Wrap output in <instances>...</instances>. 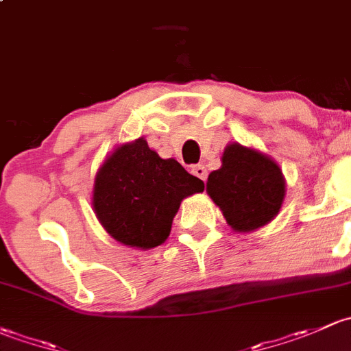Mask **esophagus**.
<instances>
[{
	"label": "esophagus",
	"mask_w": 351,
	"mask_h": 351,
	"mask_svg": "<svg viewBox=\"0 0 351 351\" xmlns=\"http://www.w3.org/2000/svg\"><path fill=\"white\" fill-rule=\"evenodd\" d=\"M191 172L196 177H199L201 180L208 179V171H206L204 165H193V167H191Z\"/></svg>",
	"instance_id": "1"
}]
</instances>
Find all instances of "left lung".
<instances>
[{
	"label": "left lung",
	"instance_id": "8db88e82",
	"mask_svg": "<svg viewBox=\"0 0 351 351\" xmlns=\"http://www.w3.org/2000/svg\"><path fill=\"white\" fill-rule=\"evenodd\" d=\"M223 165L208 177L206 191L237 231H252L272 221L282 206V171L260 152L231 143Z\"/></svg>",
	"mask_w": 351,
	"mask_h": 351
}]
</instances>
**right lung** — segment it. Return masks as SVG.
I'll return each mask as SVG.
<instances>
[{"instance_id":"1","label":"right lung","mask_w":351,"mask_h":351,"mask_svg":"<svg viewBox=\"0 0 351 351\" xmlns=\"http://www.w3.org/2000/svg\"><path fill=\"white\" fill-rule=\"evenodd\" d=\"M204 182L174 158H160L143 138L118 147L95 180L97 219L117 241L154 248L167 240L180 201Z\"/></svg>"}]
</instances>
